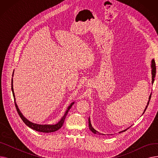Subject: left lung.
I'll use <instances>...</instances> for the list:
<instances>
[{"mask_svg": "<svg viewBox=\"0 0 158 158\" xmlns=\"http://www.w3.org/2000/svg\"><path fill=\"white\" fill-rule=\"evenodd\" d=\"M151 66H152V83L153 84V82H154V77H155V76H156V63H155L154 60H152V65H151ZM151 94L150 97H149V98H148L149 100H148V103H147V106H146L145 109V110H144L143 113H145V111H146V110H147V108L148 105V104H149V101H150V100H151ZM88 122H89V124H88V125H89V129L91 130V131H92L94 134H99V135H101V133H99L98 132H97L96 130H95V129L92 127V125H91V122H90L89 118V119H88ZM126 130H127V129L124 130V131H120V132H122L126 131Z\"/></svg>", "mask_w": 158, "mask_h": 158, "instance_id": "obj_1", "label": "left lung"}]
</instances>
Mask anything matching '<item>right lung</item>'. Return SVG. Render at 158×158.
Wrapping results in <instances>:
<instances>
[{
  "mask_svg": "<svg viewBox=\"0 0 158 158\" xmlns=\"http://www.w3.org/2000/svg\"><path fill=\"white\" fill-rule=\"evenodd\" d=\"M11 89H12V92H13V97H14V101H15V105L16 107V111H17L20 117L21 118V119L22 120V121L26 123V125H27L28 127H29L30 128L34 129L36 131L38 132H54L57 131L58 129H60L64 123V119L66 118V116L67 114L69 111L70 110V109L71 108L72 106L74 104V102H72L70 106H69V107L67 108V110L66 111L64 114L63 117H62V118L61 119V120L58 122L57 123L55 124V125H39V124H36V123H32L30 121H29L27 119H26L25 118L23 114L21 113L20 111L19 110V107L16 105V103L15 102V94H14V91H13V79H11Z\"/></svg>",
  "mask_w": 158,
  "mask_h": 158,
  "instance_id": "add662e5",
  "label": "right lung"
}]
</instances>
